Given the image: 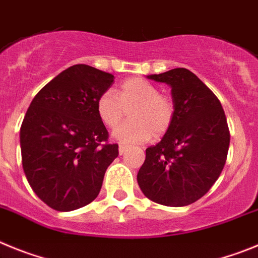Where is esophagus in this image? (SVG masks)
Segmentation results:
<instances>
[{
  "label": "esophagus",
  "instance_id": "esophagus-1",
  "mask_svg": "<svg viewBox=\"0 0 258 258\" xmlns=\"http://www.w3.org/2000/svg\"><path fill=\"white\" fill-rule=\"evenodd\" d=\"M127 150H128V148H127V146L120 145V146H119V149H118V152H119V154L122 155V154H124V153H126Z\"/></svg>",
  "mask_w": 258,
  "mask_h": 258
}]
</instances>
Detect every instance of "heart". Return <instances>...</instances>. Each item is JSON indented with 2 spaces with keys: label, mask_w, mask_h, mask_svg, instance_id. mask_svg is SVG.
I'll return each instance as SVG.
<instances>
[{
  "label": "heart",
  "mask_w": 258,
  "mask_h": 258,
  "mask_svg": "<svg viewBox=\"0 0 258 258\" xmlns=\"http://www.w3.org/2000/svg\"><path fill=\"white\" fill-rule=\"evenodd\" d=\"M130 110V119L113 132L122 144H143L168 131L175 118V104L143 78H130L120 85L118 96L106 90L97 97L96 112L108 128H115Z\"/></svg>",
  "instance_id": "b5f03b06"
}]
</instances>
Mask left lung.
<instances>
[{
    "mask_svg": "<svg viewBox=\"0 0 258 258\" xmlns=\"http://www.w3.org/2000/svg\"><path fill=\"white\" fill-rule=\"evenodd\" d=\"M148 78L171 87L175 118L162 140L145 150L139 186L155 203L184 207L202 198L224 168L230 144L226 117L216 95L187 69Z\"/></svg>",
    "mask_w": 258,
    "mask_h": 258,
    "instance_id": "left-lung-1",
    "label": "left lung"
}]
</instances>
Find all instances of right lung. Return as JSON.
I'll use <instances>...</instances> for the list:
<instances>
[{
	"label": "right lung",
	"mask_w": 258,
	"mask_h": 258,
	"mask_svg": "<svg viewBox=\"0 0 258 258\" xmlns=\"http://www.w3.org/2000/svg\"><path fill=\"white\" fill-rule=\"evenodd\" d=\"M113 76L77 64L57 74L34 96L20 128L28 182L48 207L61 212L91 203L100 192L117 144L96 112L97 97Z\"/></svg>",
	"instance_id": "add662e5"
}]
</instances>
